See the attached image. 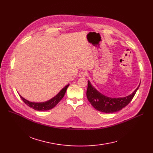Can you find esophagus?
<instances>
[{
	"label": "esophagus",
	"mask_w": 153,
	"mask_h": 153,
	"mask_svg": "<svg viewBox=\"0 0 153 153\" xmlns=\"http://www.w3.org/2000/svg\"><path fill=\"white\" fill-rule=\"evenodd\" d=\"M87 76V72L85 71H82L79 72V76L80 77H84Z\"/></svg>",
	"instance_id": "esophagus-1"
}]
</instances>
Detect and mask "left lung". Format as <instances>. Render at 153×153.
Listing matches in <instances>:
<instances>
[{
  "mask_svg": "<svg viewBox=\"0 0 153 153\" xmlns=\"http://www.w3.org/2000/svg\"><path fill=\"white\" fill-rule=\"evenodd\" d=\"M140 85L131 95L126 97L110 98L103 95L96 90L90 81H88L86 95L88 100L96 110L106 114L114 113L125 107L131 102L138 89Z\"/></svg>",
  "mask_w": 153,
  "mask_h": 153,
  "instance_id": "8db88e82",
  "label": "left lung"
}]
</instances>
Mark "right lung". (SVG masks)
I'll use <instances>...</instances> for the list:
<instances>
[{"mask_svg": "<svg viewBox=\"0 0 153 153\" xmlns=\"http://www.w3.org/2000/svg\"><path fill=\"white\" fill-rule=\"evenodd\" d=\"M68 86H69V84L64 87L63 89L55 96L54 97L45 102H40V103L31 102L23 98L20 95V97L22 99V100L24 102V103L27 104L28 107L38 111H46V110H48L53 108L60 102V100L63 98L64 94H65Z\"/></svg>", "mask_w": 153, "mask_h": 153, "instance_id": "1", "label": "right lung"}]
</instances>
